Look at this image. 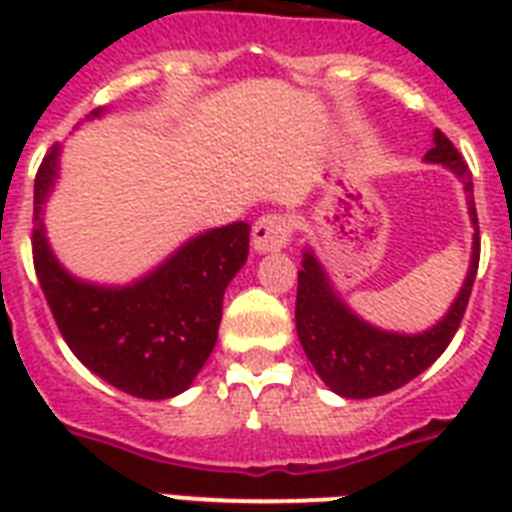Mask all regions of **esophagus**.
<instances>
[{
    "label": "esophagus",
    "instance_id": "esophagus-1",
    "mask_svg": "<svg viewBox=\"0 0 512 512\" xmlns=\"http://www.w3.org/2000/svg\"><path fill=\"white\" fill-rule=\"evenodd\" d=\"M292 236V223L281 215H263L252 225V249L257 255L268 252H281L289 244Z\"/></svg>",
    "mask_w": 512,
    "mask_h": 512
}]
</instances>
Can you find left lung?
<instances>
[{
  "label": "left lung",
  "instance_id": "8db88e82",
  "mask_svg": "<svg viewBox=\"0 0 512 512\" xmlns=\"http://www.w3.org/2000/svg\"><path fill=\"white\" fill-rule=\"evenodd\" d=\"M425 162L441 164L460 180L465 201H468L470 225L476 228L468 276L462 281L449 311L433 327L414 332V335L374 327L372 321L361 319L342 300L335 281L329 279L327 268L313 252V247L303 249V268L297 271V337L324 385L342 398H374L414 380L444 353L460 327L462 313L468 308L470 289L478 271V247H481L473 180H470L468 164L462 162V156L457 154V148L449 143L444 132H433V146L425 154Z\"/></svg>",
  "mask_w": 512,
  "mask_h": 512
}]
</instances>
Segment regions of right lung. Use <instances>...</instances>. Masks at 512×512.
Returning <instances> with one entry per match:
<instances>
[{
  "mask_svg": "<svg viewBox=\"0 0 512 512\" xmlns=\"http://www.w3.org/2000/svg\"><path fill=\"white\" fill-rule=\"evenodd\" d=\"M95 108L87 122L100 119ZM55 146L34 180V268L58 329L92 374L130 396L164 401L193 385L217 342L223 295L249 255V225L209 228L127 284L76 276L52 252L44 212L60 180Z\"/></svg>",
  "mask_w": 512,
  "mask_h": 512,
  "instance_id": "1",
  "label": "right lung"
}]
</instances>
